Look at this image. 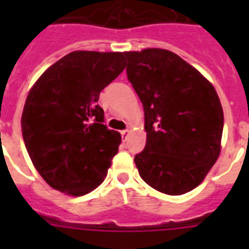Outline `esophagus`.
I'll return each instance as SVG.
<instances>
[{"mask_svg":"<svg viewBox=\"0 0 249 249\" xmlns=\"http://www.w3.org/2000/svg\"><path fill=\"white\" fill-rule=\"evenodd\" d=\"M129 131L128 129H123V131H121V135H122V140L126 141L127 140V136H128Z\"/></svg>","mask_w":249,"mask_h":249,"instance_id":"1","label":"esophagus"}]
</instances>
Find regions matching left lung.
<instances>
[{
    "label": "left lung",
    "mask_w": 249,
    "mask_h": 249,
    "mask_svg": "<svg viewBox=\"0 0 249 249\" xmlns=\"http://www.w3.org/2000/svg\"><path fill=\"white\" fill-rule=\"evenodd\" d=\"M127 77L144 109L146 147L135 156L141 178L179 196L201 184L221 152L223 109L195 67L160 48L124 52Z\"/></svg>",
    "instance_id": "8db88e82"
}]
</instances>
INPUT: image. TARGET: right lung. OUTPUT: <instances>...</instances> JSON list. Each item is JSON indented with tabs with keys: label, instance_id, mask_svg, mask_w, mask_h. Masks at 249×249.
I'll return each mask as SVG.
<instances>
[{
	"label": "right lung",
	"instance_id": "right-lung-1",
	"mask_svg": "<svg viewBox=\"0 0 249 249\" xmlns=\"http://www.w3.org/2000/svg\"><path fill=\"white\" fill-rule=\"evenodd\" d=\"M121 52L74 51L47 68L26 100L22 136L31 160L52 188L83 196L97 188L117 155L100 93L124 70Z\"/></svg>",
	"mask_w": 249,
	"mask_h": 249
}]
</instances>
